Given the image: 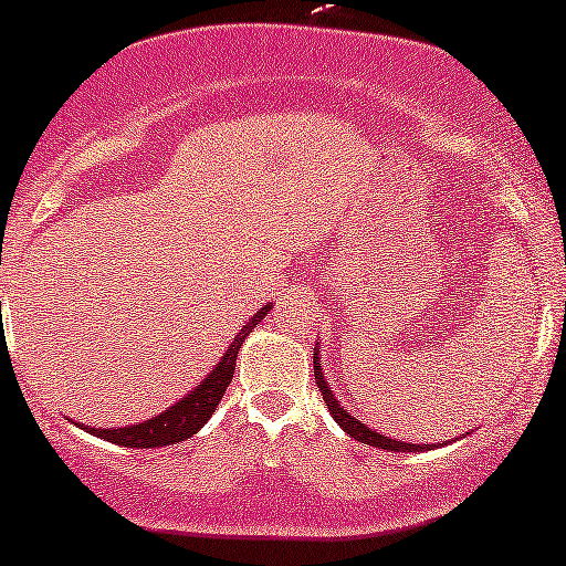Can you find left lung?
Returning <instances> with one entry per match:
<instances>
[{"label":"left lung","mask_w":566,"mask_h":566,"mask_svg":"<svg viewBox=\"0 0 566 566\" xmlns=\"http://www.w3.org/2000/svg\"><path fill=\"white\" fill-rule=\"evenodd\" d=\"M313 366H315V385L321 387V396H323V401H326V406H328V411H332L334 415V420L339 422V428L345 430L347 436L350 438H355V441H360V443H368V447H379V449H390V452H422V449H430V443H420V447H417V443H406V441H396V438H390V436H382V433H377V430H371V428H366L364 422L360 420H355V417L350 415V411L345 409V406H342L339 401H336V396L332 392V387L326 385V379H323V371H321V364H317V350L313 353Z\"/></svg>","instance_id":"1"}]
</instances>
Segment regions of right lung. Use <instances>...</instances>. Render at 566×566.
Instances as JSON below:
<instances>
[{
    "mask_svg": "<svg viewBox=\"0 0 566 566\" xmlns=\"http://www.w3.org/2000/svg\"><path fill=\"white\" fill-rule=\"evenodd\" d=\"M272 304H264L256 315L240 328V334L234 336L230 350L224 353V358L219 360V366L213 368L206 377V382L198 385V390L189 392L187 398H181L179 403L170 406L168 411L157 415L155 420H146L130 428H85L87 433L104 438V441L117 443V447H130V449H155V447H168V443H179L184 438L195 436L202 424L208 422V417L213 415V409L219 406L221 396L227 392V387L232 382L234 374V360H238V350L243 345L245 336L251 334V328L256 326L262 317L270 313Z\"/></svg>",
    "mask_w": 566,
    "mask_h": 566,
    "instance_id": "obj_1",
    "label": "right lung"
}]
</instances>
